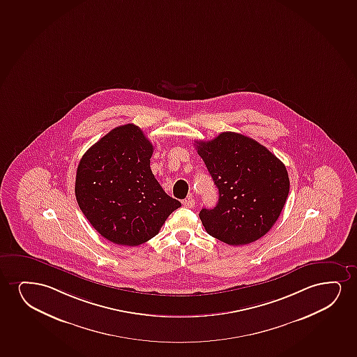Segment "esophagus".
I'll use <instances>...</instances> for the list:
<instances>
[{
    "instance_id": "esophagus-1",
    "label": "esophagus",
    "mask_w": 357,
    "mask_h": 357,
    "mask_svg": "<svg viewBox=\"0 0 357 357\" xmlns=\"http://www.w3.org/2000/svg\"><path fill=\"white\" fill-rule=\"evenodd\" d=\"M183 204H184V207H186V208H194L195 199H192L191 196H189L188 199H184V201H183Z\"/></svg>"
}]
</instances>
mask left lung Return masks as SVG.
Returning a JSON list of instances; mask_svg holds the SVG:
<instances>
[{"mask_svg": "<svg viewBox=\"0 0 357 357\" xmlns=\"http://www.w3.org/2000/svg\"><path fill=\"white\" fill-rule=\"evenodd\" d=\"M196 149L219 191L217 206L199 212L206 231L230 245L264 236L287 199L286 166L261 144L235 132L196 142Z\"/></svg>", "mask_w": 357, "mask_h": 357, "instance_id": "1", "label": "left lung"}]
</instances>
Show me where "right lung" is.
<instances>
[{
    "label": "right lung",
    "mask_w": 357,
    "mask_h": 357,
    "mask_svg": "<svg viewBox=\"0 0 357 357\" xmlns=\"http://www.w3.org/2000/svg\"><path fill=\"white\" fill-rule=\"evenodd\" d=\"M153 146L133 123L110 130L79 161L75 195L102 237L139 245L158 235L181 204L163 191L150 168Z\"/></svg>",
    "instance_id": "right-lung-1"
}]
</instances>
